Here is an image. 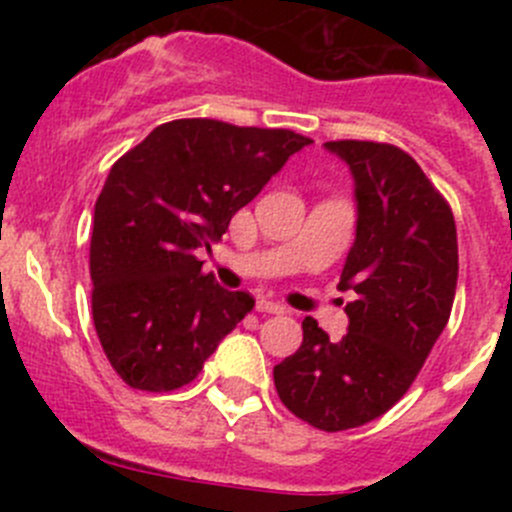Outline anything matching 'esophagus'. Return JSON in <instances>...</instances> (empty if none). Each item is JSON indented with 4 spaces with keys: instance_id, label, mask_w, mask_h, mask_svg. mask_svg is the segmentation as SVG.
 <instances>
[{
    "instance_id": "1",
    "label": "esophagus",
    "mask_w": 512,
    "mask_h": 512,
    "mask_svg": "<svg viewBox=\"0 0 512 512\" xmlns=\"http://www.w3.org/2000/svg\"><path fill=\"white\" fill-rule=\"evenodd\" d=\"M255 309H257V312H265V314H285L287 312L285 304L272 302V299H257Z\"/></svg>"
}]
</instances>
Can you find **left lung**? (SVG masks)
I'll return each mask as SVG.
<instances>
[{
  "instance_id": "obj_1",
  "label": "left lung",
  "mask_w": 512,
  "mask_h": 512,
  "mask_svg": "<svg viewBox=\"0 0 512 512\" xmlns=\"http://www.w3.org/2000/svg\"><path fill=\"white\" fill-rule=\"evenodd\" d=\"M354 178L356 237L339 289L347 334L329 342L312 317L302 347L275 366V386L294 416L322 431L364 426L414 384L451 317L458 280L456 223L421 165L401 148L329 141Z\"/></svg>"
}]
</instances>
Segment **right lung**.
I'll use <instances>...</instances> for the list:
<instances>
[{
	"instance_id": "obj_1",
	"label": "right lung",
	"mask_w": 512,
	"mask_h": 512,
	"mask_svg": "<svg viewBox=\"0 0 512 512\" xmlns=\"http://www.w3.org/2000/svg\"><path fill=\"white\" fill-rule=\"evenodd\" d=\"M309 143L285 128L180 118L113 163L94 208L91 309L131 389L190 384L255 307L205 275L195 250L220 242L232 215Z\"/></svg>"
}]
</instances>
